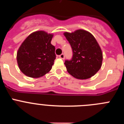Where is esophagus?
<instances>
[{
  "mask_svg": "<svg viewBox=\"0 0 124 124\" xmlns=\"http://www.w3.org/2000/svg\"><path fill=\"white\" fill-rule=\"evenodd\" d=\"M59 57H60V58L62 59V60H64V54H60V55L59 56Z\"/></svg>",
  "mask_w": 124,
  "mask_h": 124,
  "instance_id": "esophagus-1",
  "label": "esophagus"
}]
</instances>
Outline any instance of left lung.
Instances as JSON below:
<instances>
[{"instance_id": "obj_1", "label": "left lung", "mask_w": 124, "mask_h": 124, "mask_svg": "<svg viewBox=\"0 0 124 124\" xmlns=\"http://www.w3.org/2000/svg\"><path fill=\"white\" fill-rule=\"evenodd\" d=\"M63 34L73 53L71 60H66L64 63L68 72L79 79L91 78L100 70L102 63V52L96 38L82 29Z\"/></svg>"}]
</instances>
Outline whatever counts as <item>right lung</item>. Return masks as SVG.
Returning <instances> with one entry per match:
<instances>
[{
  "instance_id": "obj_1",
  "label": "right lung",
  "mask_w": 124,
  "mask_h": 124,
  "mask_svg": "<svg viewBox=\"0 0 124 124\" xmlns=\"http://www.w3.org/2000/svg\"><path fill=\"white\" fill-rule=\"evenodd\" d=\"M53 34L43 30L31 33L23 41L17 53L19 69L33 78L43 76L52 68L55 47L51 44Z\"/></svg>"
}]
</instances>
